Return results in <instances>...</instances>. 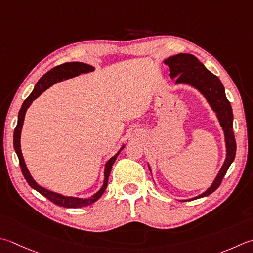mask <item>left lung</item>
<instances>
[{"mask_svg": "<svg viewBox=\"0 0 253 253\" xmlns=\"http://www.w3.org/2000/svg\"><path fill=\"white\" fill-rule=\"evenodd\" d=\"M165 63L170 68L171 79H175V84H184L189 85L196 91H199L204 96L207 103L210 104L212 112H215L217 120L224 130L226 158L222 163L219 172L217 173L215 180L211 185L202 194L190 200H181V202L197 200L211 194L220 185L222 177L225 176L227 170L230 167L236 156V140L232 131L234 124V114L229 101L227 100L225 87L221 81L212 74L204 64H203L195 56L190 53H179L175 56L169 57L165 60ZM149 170L151 172L150 166Z\"/></svg>", "mask_w": 253, "mask_h": 253, "instance_id": "8db88e82", "label": "left lung"}]
</instances>
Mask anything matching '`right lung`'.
Listing matches in <instances>:
<instances>
[{
	"label": "right lung",
	"instance_id": "right-lung-1",
	"mask_svg": "<svg viewBox=\"0 0 253 253\" xmlns=\"http://www.w3.org/2000/svg\"><path fill=\"white\" fill-rule=\"evenodd\" d=\"M94 70H95V68H94L93 66H90V64H87V63H84V62H66L63 64H60V66L52 68L50 71H48L46 74H43V76L39 79L38 82L36 83V85H35L33 92L31 93V95H29L26 100L24 101L21 110H19V112H18L17 126L14 130V136H13L14 149L18 157L19 166H21V170L23 172L25 180L27 181L28 184L31 185L34 190H36L37 192L41 193L42 195L47 197L49 201H51L52 203H54V204H57L59 206L67 207V209H78V207L91 205L92 203L96 202L98 199H100L104 193V191L106 190L108 176H110L112 166L114 165V162H115L116 158L118 155H120L122 149H124L125 143H123L121 149L106 161L105 168H104L103 184L100 187V190L94 193L93 195L87 196V197L64 196L62 194H59V193L52 192L50 190L46 189V187L39 185L38 183L33 179L31 173H29L27 167H26V163H25V160H24L22 149H21V135H22V129H23V124H24V120H25V114H26V111L28 110V107L32 105L33 101L36 100V98L41 95L42 93L48 90V88L52 86L53 84L64 81V80H68V79H71L74 77H78L82 73L92 72Z\"/></svg>",
	"mask_w": 253,
	"mask_h": 253
}]
</instances>
